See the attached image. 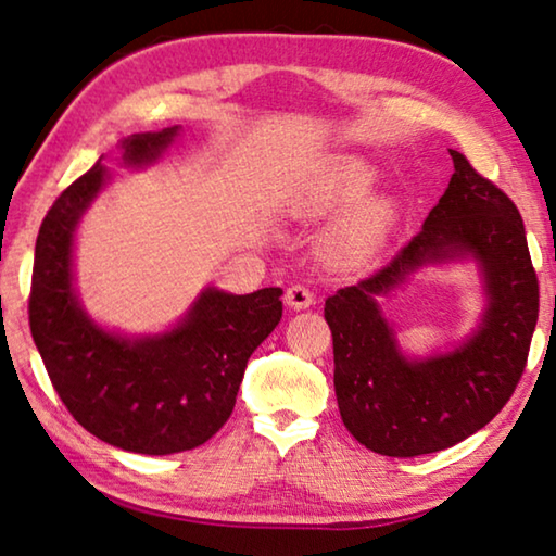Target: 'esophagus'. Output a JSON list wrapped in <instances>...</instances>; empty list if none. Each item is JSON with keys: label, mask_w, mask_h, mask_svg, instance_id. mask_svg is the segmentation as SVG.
I'll return each instance as SVG.
<instances>
[{"label": "esophagus", "mask_w": 556, "mask_h": 556, "mask_svg": "<svg viewBox=\"0 0 556 556\" xmlns=\"http://www.w3.org/2000/svg\"><path fill=\"white\" fill-rule=\"evenodd\" d=\"M285 299H287V304L291 306V308H308L314 304V291L308 289L306 285H294V287H289L287 289V294H285Z\"/></svg>", "instance_id": "34e87169"}]
</instances>
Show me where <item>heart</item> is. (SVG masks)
I'll return each mask as SVG.
<instances>
[{
  "instance_id": "heart-1",
  "label": "heart",
  "mask_w": 556,
  "mask_h": 556,
  "mask_svg": "<svg viewBox=\"0 0 556 556\" xmlns=\"http://www.w3.org/2000/svg\"><path fill=\"white\" fill-rule=\"evenodd\" d=\"M370 181V166L355 162V159H345V162H338L328 168L321 184H316L312 191L304 195L301 208L314 215L333 211L338 205L361 199V195L368 191ZM390 218L392 208L384 199H368L357 203L355 208L345 215L343 223L338 225V244L355 260L368 257L382 242L384 232H388Z\"/></svg>"
}]
</instances>
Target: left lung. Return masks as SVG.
<instances>
[{"label":"left lung","instance_id":"obj_1","mask_svg":"<svg viewBox=\"0 0 556 556\" xmlns=\"http://www.w3.org/2000/svg\"><path fill=\"white\" fill-rule=\"evenodd\" d=\"M454 176L421 230L355 287L326 299L333 336V384L345 429L382 456L434 454L483 429L520 382L540 314V285L517 205L468 159L448 149ZM473 256L489 308L454 352L409 362L377 299L419 266Z\"/></svg>","mask_w":556,"mask_h":556}]
</instances>
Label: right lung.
I'll list each match as a JSON object with an SVG mask.
<instances>
[{
    "label": "right lung",
    "mask_w": 556,
    "mask_h": 556,
    "mask_svg": "<svg viewBox=\"0 0 556 556\" xmlns=\"http://www.w3.org/2000/svg\"><path fill=\"white\" fill-rule=\"evenodd\" d=\"M178 127L131 135L122 162H156ZM100 162L65 188L36 238L29 326L46 372L73 419L110 446L166 456L195 448L235 407L250 355L281 318V289L201 291L191 312L162 336L127 338L100 328L73 287V235L105 186Z\"/></svg>",
    "instance_id": "1"
}]
</instances>
